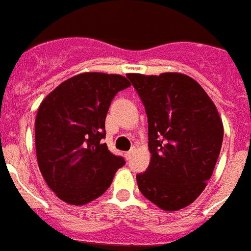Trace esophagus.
<instances>
[{"label": "esophagus", "mask_w": 251, "mask_h": 251, "mask_svg": "<svg viewBox=\"0 0 251 251\" xmlns=\"http://www.w3.org/2000/svg\"><path fill=\"white\" fill-rule=\"evenodd\" d=\"M133 152H134L133 149H132V150H129V151H127V152H126V154H124V158L127 159V160H129L130 156H132V155H133Z\"/></svg>", "instance_id": "34e87169"}]
</instances>
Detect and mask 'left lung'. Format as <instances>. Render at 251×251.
Here are the masks:
<instances>
[{
  "label": "left lung",
  "instance_id": "left-lung-1",
  "mask_svg": "<svg viewBox=\"0 0 251 251\" xmlns=\"http://www.w3.org/2000/svg\"><path fill=\"white\" fill-rule=\"evenodd\" d=\"M145 105L151 159L136 176L141 194L163 210L194 202L218 160L223 123L202 87L182 73L127 74Z\"/></svg>",
  "mask_w": 251,
  "mask_h": 251
}]
</instances>
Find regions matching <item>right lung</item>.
Returning a JSON list of instances; mask_svg holds the SVG:
<instances>
[{"mask_svg": "<svg viewBox=\"0 0 251 251\" xmlns=\"http://www.w3.org/2000/svg\"><path fill=\"white\" fill-rule=\"evenodd\" d=\"M129 86L119 74L82 73L59 84L39 105L37 161L47 186L63 201H92L110 187L115 172L126 164L102 138L114 96Z\"/></svg>", "mask_w": 251, "mask_h": 251, "instance_id": "obj_1", "label": "right lung"}]
</instances>
